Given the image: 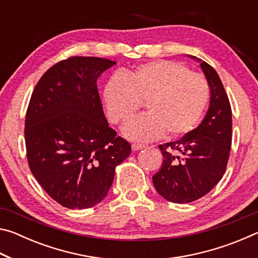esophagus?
Here are the masks:
<instances>
[{
	"instance_id": "34e87169",
	"label": "esophagus",
	"mask_w": 258,
	"mask_h": 258,
	"mask_svg": "<svg viewBox=\"0 0 258 258\" xmlns=\"http://www.w3.org/2000/svg\"><path fill=\"white\" fill-rule=\"evenodd\" d=\"M146 146L145 145H140V143H133L132 145V150L133 151H138V150H141L145 148Z\"/></svg>"
}]
</instances>
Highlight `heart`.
I'll use <instances>...</instances> for the list:
<instances>
[{
  "mask_svg": "<svg viewBox=\"0 0 258 258\" xmlns=\"http://www.w3.org/2000/svg\"><path fill=\"white\" fill-rule=\"evenodd\" d=\"M209 97V87L199 74L173 61H154L124 77L113 76L103 90V101L113 124H124L146 101L148 112L125 126L123 133L134 141L165 137L175 139L195 127Z\"/></svg>",
  "mask_w": 258,
  "mask_h": 258,
  "instance_id": "b5f03b06",
  "label": "heart"
}]
</instances>
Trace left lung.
Listing matches in <instances>:
<instances>
[{"label": "left lung", "mask_w": 258, "mask_h": 258, "mask_svg": "<svg viewBox=\"0 0 258 258\" xmlns=\"http://www.w3.org/2000/svg\"><path fill=\"white\" fill-rule=\"evenodd\" d=\"M197 60L211 87L208 111L197 128L177 141L159 146L163 165L152 176L161 197L178 204L204 197L220 182L232 141V111L224 86L211 64Z\"/></svg>", "instance_id": "1"}]
</instances>
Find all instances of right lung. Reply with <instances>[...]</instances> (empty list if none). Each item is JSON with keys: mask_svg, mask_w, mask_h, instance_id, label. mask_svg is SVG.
I'll list each match as a JSON object with an SVG mask.
<instances>
[{"mask_svg": "<svg viewBox=\"0 0 258 258\" xmlns=\"http://www.w3.org/2000/svg\"><path fill=\"white\" fill-rule=\"evenodd\" d=\"M116 62L71 56L44 73L26 112L25 142L30 171L61 206L99 204L112 184L131 145L109 127L97 81Z\"/></svg>", "mask_w": 258, "mask_h": 258, "instance_id": "right-lung-1", "label": "right lung"}]
</instances>
